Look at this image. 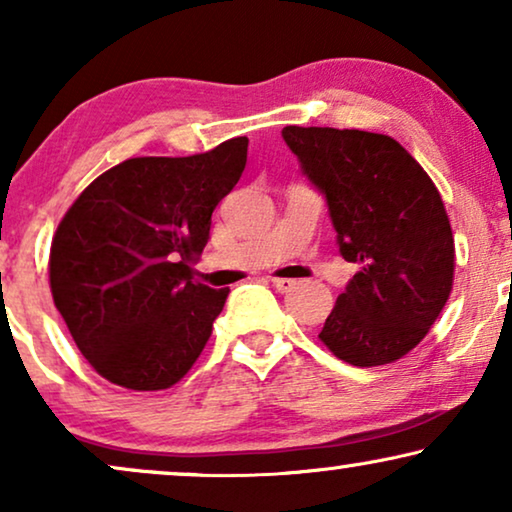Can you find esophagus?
I'll return each mask as SVG.
<instances>
[{
	"instance_id": "esophagus-1",
	"label": "esophagus",
	"mask_w": 512,
	"mask_h": 512,
	"mask_svg": "<svg viewBox=\"0 0 512 512\" xmlns=\"http://www.w3.org/2000/svg\"><path fill=\"white\" fill-rule=\"evenodd\" d=\"M270 282H272V286H275V289H277L279 293L291 291L293 286H296V279H284V277H272Z\"/></svg>"
}]
</instances>
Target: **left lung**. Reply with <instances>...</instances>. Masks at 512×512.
Returning <instances> with one entry per match:
<instances>
[{
  "label": "left lung",
  "instance_id": "1",
  "mask_svg": "<svg viewBox=\"0 0 512 512\" xmlns=\"http://www.w3.org/2000/svg\"><path fill=\"white\" fill-rule=\"evenodd\" d=\"M282 137L326 198L342 258L361 265L321 342L359 368L401 359L452 291L454 237L438 188L389 135L286 125Z\"/></svg>",
  "mask_w": 512,
  "mask_h": 512
}]
</instances>
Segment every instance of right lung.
Masks as SVG:
<instances>
[{"label":"right lung","instance_id":"1","mask_svg":"<svg viewBox=\"0 0 512 512\" xmlns=\"http://www.w3.org/2000/svg\"><path fill=\"white\" fill-rule=\"evenodd\" d=\"M247 137L186 158H130L83 191L51 244V293L76 347L118 387L177 384L230 289L193 282L212 212L247 165Z\"/></svg>","mask_w":512,"mask_h":512}]
</instances>
